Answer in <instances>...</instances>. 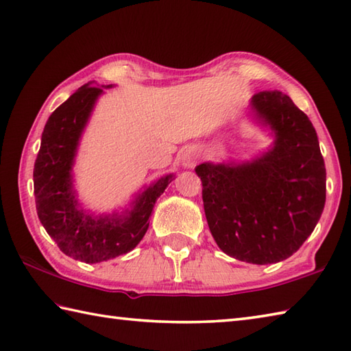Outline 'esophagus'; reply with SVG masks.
<instances>
[{
  "label": "esophagus",
  "mask_w": 351,
  "mask_h": 351,
  "mask_svg": "<svg viewBox=\"0 0 351 351\" xmlns=\"http://www.w3.org/2000/svg\"><path fill=\"white\" fill-rule=\"evenodd\" d=\"M180 160H182V165L186 167V168L195 167V163H197V160H198L197 149L192 148V147L184 148L183 152H182V154H180Z\"/></svg>",
  "instance_id": "1"
}]
</instances>
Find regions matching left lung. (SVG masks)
Wrapping results in <instances>:
<instances>
[{
  "label": "left lung",
  "instance_id": "obj_1",
  "mask_svg": "<svg viewBox=\"0 0 351 351\" xmlns=\"http://www.w3.org/2000/svg\"><path fill=\"white\" fill-rule=\"evenodd\" d=\"M257 119L276 141L253 162L202 163L207 224L234 259L267 265L288 259L309 238L326 203V167L311 119L280 90L252 98Z\"/></svg>",
  "mask_w": 351,
  "mask_h": 351
}]
</instances>
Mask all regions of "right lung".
Instances as JSON below:
<instances>
[{
  "mask_svg": "<svg viewBox=\"0 0 351 351\" xmlns=\"http://www.w3.org/2000/svg\"><path fill=\"white\" fill-rule=\"evenodd\" d=\"M103 89L89 83L74 92L48 118L34 162L36 210L47 233L66 256L98 263L125 254L148 230L149 215L173 174L162 177L133 202L124 215L92 217L78 209L73 191V163L78 139Z\"/></svg>",
  "mask_w": 351,
  "mask_h": 351,
  "instance_id": "1",
  "label": "right lung"
}]
</instances>
